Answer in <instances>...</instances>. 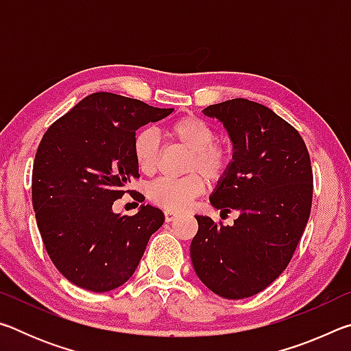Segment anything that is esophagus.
Masks as SVG:
<instances>
[{"mask_svg":"<svg viewBox=\"0 0 351 351\" xmlns=\"http://www.w3.org/2000/svg\"><path fill=\"white\" fill-rule=\"evenodd\" d=\"M165 221L167 223H170V221H173V219L176 218V213H173V212H170V210H165Z\"/></svg>","mask_w":351,"mask_h":351,"instance_id":"1","label":"esophagus"}]
</instances>
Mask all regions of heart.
Instances as JSON below:
<instances>
[{
    "mask_svg": "<svg viewBox=\"0 0 351 351\" xmlns=\"http://www.w3.org/2000/svg\"><path fill=\"white\" fill-rule=\"evenodd\" d=\"M165 134L189 150L190 156L186 171H197L180 180L153 181L147 189V197L153 204L170 212L187 209L192 201L204 193L206 181L219 182L232 169L235 153L228 142L215 141V128L197 116H182L169 123ZM133 158L144 175H152L158 169L159 144L154 132L148 128L139 130L133 138ZM201 174L204 176H200Z\"/></svg>",
    "mask_w": 351,
    "mask_h": 351,
    "instance_id": "heart-1",
    "label": "heart"
}]
</instances>
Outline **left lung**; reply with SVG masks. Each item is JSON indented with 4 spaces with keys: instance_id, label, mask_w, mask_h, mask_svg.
I'll use <instances>...</instances> for the list:
<instances>
[{
    "instance_id": "1",
    "label": "left lung",
    "mask_w": 351,
    "mask_h": 351,
    "mask_svg": "<svg viewBox=\"0 0 351 351\" xmlns=\"http://www.w3.org/2000/svg\"><path fill=\"white\" fill-rule=\"evenodd\" d=\"M203 112L223 122L235 153L210 203L240 215L234 226L195 217L190 257L207 288L239 300L269 287L293 258L311 212V161L299 132L268 106L232 99Z\"/></svg>"
}]
</instances>
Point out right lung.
Here are the masks:
<instances>
[{"instance_id": "obj_1", "label": "right lung", "mask_w": 351, "mask_h": 351, "mask_svg": "<svg viewBox=\"0 0 351 351\" xmlns=\"http://www.w3.org/2000/svg\"><path fill=\"white\" fill-rule=\"evenodd\" d=\"M112 93H94L52 123L41 139L32 170V204L52 263L79 288L106 293L138 268L147 243L164 223L150 204L136 215L112 212L128 182L139 178L133 158L136 130L167 117ZM132 197L142 203L144 195Z\"/></svg>"}]
</instances>
